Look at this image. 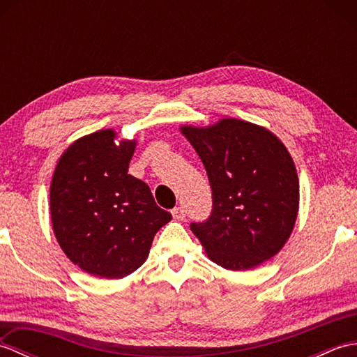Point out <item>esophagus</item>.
I'll return each mask as SVG.
<instances>
[{
  "label": "esophagus",
  "instance_id": "esophagus-1",
  "mask_svg": "<svg viewBox=\"0 0 357 357\" xmlns=\"http://www.w3.org/2000/svg\"><path fill=\"white\" fill-rule=\"evenodd\" d=\"M172 215H173V218L176 219V221H183V219H185V210H184V207H174L173 210H172Z\"/></svg>",
  "mask_w": 357,
  "mask_h": 357
}]
</instances>
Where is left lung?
<instances>
[{
  "label": "left lung",
  "instance_id": "8db88e82",
  "mask_svg": "<svg viewBox=\"0 0 357 357\" xmlns=\"http://www.w3.org/2000/svg\"><path fill=\"white\" fill-rule=\"evenodd\" d=\"M206 167L213 208L190 229L208 257L227 270H248L284 247L298 216L299 181L285 146L267 128L222 119L183 127Z\"/></svg>",
  "mask_w": 357,
  "mask_h": 357
}]
</instances>
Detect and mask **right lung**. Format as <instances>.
Here are the masks:
<instances>
[{"mask_svg": "<svg viewBox=\"0 0 357 357\" xmlns=\"http://www.w3.org/2000/svg\"><path fill=\"white\" fill-rule=\"evenodd\" d=\"M100 130L64 151L50 185V215L67 257L93 276L119 279L138 270L156 231L172 219L149 185L128 174L135 141Z\"/></svg>", "mask_w": 357, "mask_h": 357, "instance_id": "obj_1", "label": "right lung"}]
</instances>
